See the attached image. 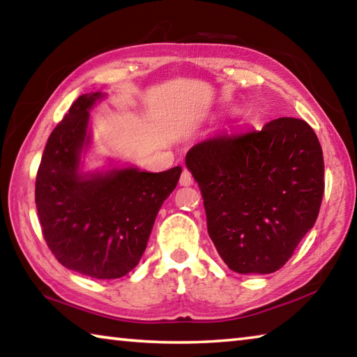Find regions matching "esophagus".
<instances>
[{
    "label": "esophagus",
    "instance_id": "esophagus-1",
    "mask_svg": "<svg viewBox=\"0 0 357 357\" xmlns=\"http://www.w3.org/2000/svg\"><path fill=\"white\" fill-rule=\"evenodd\" d=\"M179 184L181 185H192L193 184V178H192V173L187 170V168H184L183 173H181V179H179Z\"/></svg>",
    "mask_w": 357,
    "mask_h": 357
}]
</instances>
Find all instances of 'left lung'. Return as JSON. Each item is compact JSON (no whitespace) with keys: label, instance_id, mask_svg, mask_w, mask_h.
I'll list each match as a JSON object with an SVG mask.
<instances>
[{"label":"left lung","instance_id":"obj_1","mask_svg":"<svg viewBox=\"0 0 357 357\" xmlns=\"http://www.w3.org/2000/svg\"><path fill=\"white\" fill-rule=\"evenodd\" d=\"M185 165L202 190L209 238L234 273H275L315 225L324 160L305 121L215 134L190 148Z\"/></svg>","mask_w":357,"mask_h":357}]
</instances>
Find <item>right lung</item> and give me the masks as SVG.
<instances>
[{
    "label": "right lung",
    "instance_id": "1",
    "mask_svg": "<svg viewBox=\"0 0 357 357\" xmlns=\"http://www.w3.org/2000/svg\"><path fill=\"white\" fill-rule=\"evenodd\" d=\"M100 98V93L80 96L48 137L36 176V208L45 243L59 263L93 279H119L140 261L155 215L183 168L80 173V154L89 143V108Z\"/></svg>",
    "mask_w": 357,
    "mask_h": 357
}]
</instances>
